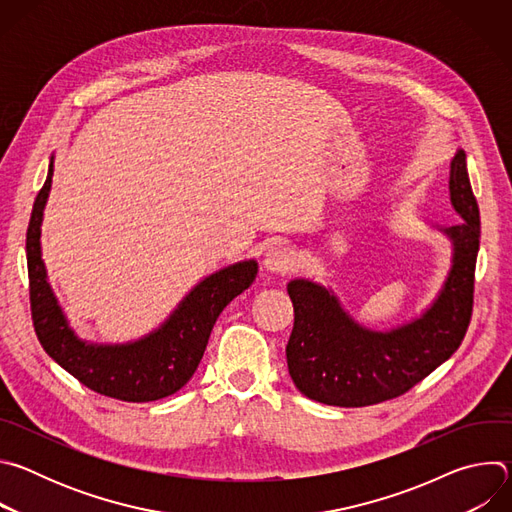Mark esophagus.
<instances>
[{"label":"esophagus","instance_id":"34e87169","mask_svg":"<svg viewBox=\"0 0 512 512\" xmlns=\"http://www.w3.org/2000/svg\"><path fill=\"white\" fill-rule=\"evenodd\" d=\"M263 265L271 273L285 275L291 267H294V257L285 247H269L263 255Z\"/></svg>","mask_w":512,"mask_h":512}]
</instances>
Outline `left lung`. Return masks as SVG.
Listing matches in <instances>:
<instances>
[{"instance_id":"1","label":"left lung","mask_w":512,"mask_h":512,"mask_svg":"<svg viewBox=\"0 0 512 512\" xmlns=\"http://www.w3.org/2000/svg\"><path fill=\"white\" fill-rule=\"evenodd\" d=\"M450 202L464 223L437 227L452 243V265L421 316L389 330L358 324L334 291L312 279H291L294 330L285 346L287 369L308 399L364 407L403 395L446 362L462 344L472 316L480 212L466 154L450 162Z\"/></svg>"}]
</instances>
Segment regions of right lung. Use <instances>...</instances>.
<instances>
[{"label":"right lung","mask_w":512,"mask_h":512,"mask_svg":"<svg viewBox=\"0 0 512 512\" xmlns=\"http://www.w3.org/2000/svg\"><path fill=\"white\" fill-rule=\"evenodd\" d=\"M52 174L54 156L26 235L32 320L42 348L66 373L105 397L148 403L174 395L198 369L216 318L255 281L257 261L245 259L206 275L150 334L123 344L87 342L70 328L42 259L40 235Z\"/></svg>","instance_id":"1"}]
</instances>
